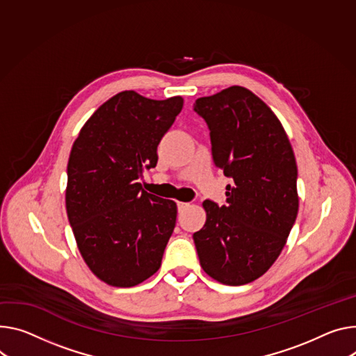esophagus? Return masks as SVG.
I'll return each instance as SVG.
<instances>
[{
	"label": "esophagus",
	"instance_id": "34e87169",
	"mask_svg": "<svg viewBox=\"0 0 356 356\" xmlns=\"http://www.w3.org/2000/svg\"><path fill=\"white\" fill-rule=\"evenodd\" d=\"M188 206V203H183V202H177V209H179V211H181V210H184L186 207Z\"/></svg>",
	"mask_w": 356,
	"mask_h": 356
}]
</instances>
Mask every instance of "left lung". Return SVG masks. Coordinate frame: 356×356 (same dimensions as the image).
Masks as SVG:
<instances>
[{"label":"left lung","mask_w":356,"mask_h":356,"mask_svg":"<svg viewBox=\"0 0 356 356\" xmlns=\"http://www.w3.org/2000/svg\"><path fill=\"white\" fill-rule=\"evenodd\" d=\"M195 112L209 126L216 168L233 184L225 206L203 203L206 224L193 240L211 278L244 285L274 264L296 222V156L274 112L243 86L199 98Z\"/></svg>","instance_id":"obj_1"}]
</instances>
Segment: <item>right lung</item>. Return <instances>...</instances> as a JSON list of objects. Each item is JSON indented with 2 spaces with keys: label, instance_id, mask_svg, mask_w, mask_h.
<instances>
[{
  "label": "right lung",
  "instance_id": "add662e5",
  "mask_svg": "<svg viewBox=\"0 0 356 356\" xmlns=\"http://www.w3.org/2000/svg\"><path fill=\"white\" fill-rule=\"evenodd\" d=\"M183 108L123 90L81 129L68 160V220L90 271L112 286H135L161 264L177 206L142 188L143 169Z\"/></svg>",
  "mask_w": 356,
  "mask_h": 356
}]
</instances>
